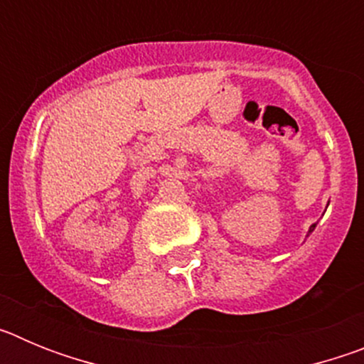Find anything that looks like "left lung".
<instances>
[{
	"label": "left lung",
	"mask_w": 364,
	"mask_h": 364,
	"mask_svg": "<svg viewBox=\"0 0 364 364\" xmlns=\"http://www.w3.org/2000/svg\"><path fill=\"white\" fill-rule=\"evenodd\" d=\"M314 228H315V224H314V226H311V228H310V231H314Z\"/></svg>",
	"instance_id": "obj_1"
}]
</instances>
